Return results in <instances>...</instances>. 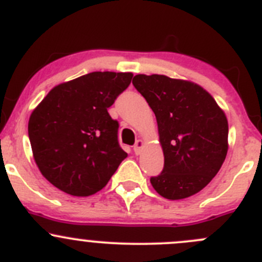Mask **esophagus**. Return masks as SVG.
I'll return each instance as SVG.
<instances>
[{
  "instance_id": "esophagus-1",
  "label": "esophagus",
  "mask_w": 262,
  "mask_h": 262,
  "mask_svg": "<svg viewBox=\"0 0 262 262\" xmlns=\"http://www.w3.org/2000/svg\"><path fill=\"white\" fill-rule=\"evenodd\" d=\"M143 141H141V139H138V141L136 142V144L133 146V149L134 152H136V155H139L141 154V149L143 148Z\"/></svg>"
}]
</instances>
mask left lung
Segmentation results:
<instances>
[{
    "label": "left lung",
    "instance_id": "obj_1",
    "mask_svg": "<svg viewBox=\"0 0 262 262\" xmlns=\"http://www.w3.org/2000/svg\"><path fill=\"white\" fill-rule=\"evenodd\" d=\"M133 85L155 113L164 151V169L151 177L152 187L167 200L195 194L211 182L227 156V116L194 83L138 74Z\"/></svg>",
    "mask_w": 262,
    "mask_h": 262
}]
</instances>
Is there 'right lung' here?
Segmentation results:
<instances>
[{"mask_svg":"<svg viewBox=\"0 0 262 262\" xmlns=\"http://www.w3.org/2000/svg\"><path fill=\"white\" fill-rule=\"evenodd\" d=\"M132 73L93 72L50 91L28 124L35 164L62 192L78 197L102 189L128 155L107 108L130 84Z\"/></svg>","mask_w":262,"mask_h":262,"instance_id":"right-lung-1","label":"right lung"}]
</instances>
